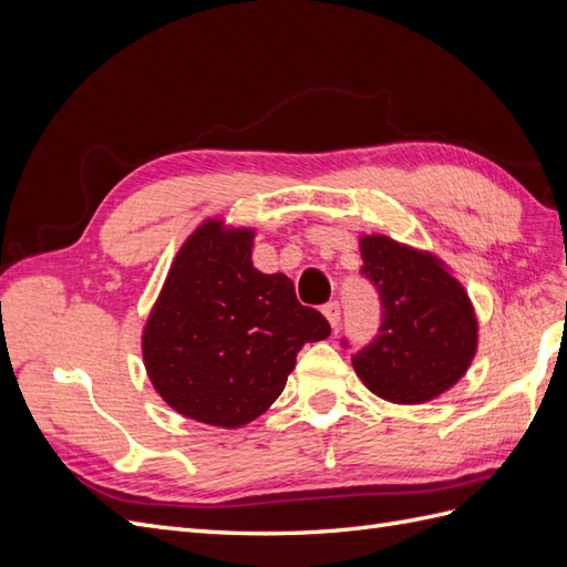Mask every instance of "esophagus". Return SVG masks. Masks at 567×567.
I'll return each instance as SVG.
<instances>
[{
  "label": "esophagus",
  "mask_w": 567,
  "mask_h": 567,
  "mask_svg": "<svg viewBox=\"0 0 567 567\" xmlns=\"http://www.w3.org/2000/svg\"><path fill=\"white\" fill-rule=\"evenodd\" d=\"M323 317L329 319V323L333 326V329H338V323H340V305L336 300L329 302V305H323Z\"/></svg>",
  "instance_id": "34e87169"
}]
</instances>
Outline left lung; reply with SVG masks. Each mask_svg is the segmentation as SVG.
Instances as JSON below:
<instances>
[{"instance_id":"obj_1","label":"left lung","mask_w":567,"mask_h":567,"mask_svg":"<svg viewBox=\"0 0 567 567\" xmlns=\"http://www.w3.org/2000/svg\"><path fill=\"white\" fill-rule=\"evenodd\" d=\"M362 271L383 302L381 333L352 357L362 383L392 404H425L466 375L480 323L468 290L431 250L359 236Z\"/></svg>"}]
</instances>
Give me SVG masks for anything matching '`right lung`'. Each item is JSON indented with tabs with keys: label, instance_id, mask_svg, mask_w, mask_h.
I'll return each mask as SVG.
<instances>
[{
	"label": "right lung",
	"instance_id": "add662e5",
	"mask_svg": "<svg viewBox=\"0 0 567 567\" xmlns=\"http://www.w3.org/2000/svg\"><path fill=\"white\" fill-rule=\"evenodd\" d=\"M255 229L208 217L177 250L142 333L151 385L177 414L244 427L277 402L305 342L331 326L286 274L252 265Z\"/></svg>",
	"mask_w": 567,
	"mask_h": 567
}]
</instances>
